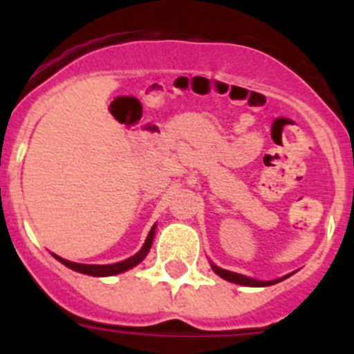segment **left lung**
I'll return each mask as SVG.
<instances>
[{"label":"left lung","instance_id":"left-lung-1","mask_svg":"<svg viewBox=\"0 0 354 354\" xmlns=\"http://www.w3.org/2000/svg\"><path fill=\"white\" fill-rule=\"evenodd\" d=\"M210 267H212L214 272H216L219 277H223V279L230 281V283H234V284H241V286H252V288L272 286V284L281 283V281H284L286 277H289V276H284V277H279V279H274V281H259V279H252V277H246V276H243V274H236V272H231V270L221 269V267H217L216 263H212V262H210Z\"/></svg>","mask_w":354,"mask_h":354}]
</instances>
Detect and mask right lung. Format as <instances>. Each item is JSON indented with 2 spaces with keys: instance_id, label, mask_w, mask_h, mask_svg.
I'll list each match as a JSON object with an SVG mask.
<instances>
[{
  "instance_id": "1",
  "label": "right lung",
  "mask_w": 354,
  "mask_h": 354,
  "mask_svg": "<svg viewBox=\"0 0 354 354\" xmlns=\"http://www.w3.org/2000/svg\"><path fill=\"white\" fill-rule=\"evenodd\" d=\"M154 233H156V226H152V230L149 231L147 240H145V243L140 248V252H137L133 257H130V259L123 260V262L109 263V266H91V263L70 262V260L62 259V257L55 255V253H53V257H55L56 260H59V262H62L63 266H66L68 269L77 270V272H80V274H87V276H94V277L114 276V274L124 272V270H128V269H131V267L138 266V263H140L142 260H144L145 257H147L149 250H151V246H152V240H154Z\"/></svg>"
}]
</instances>
